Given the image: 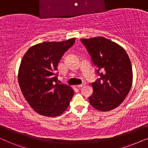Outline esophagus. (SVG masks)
<instances>
[{
	"label": "esophagus",
	"mask_w": 148,
	"mask_h": 148,
	"mask_svg": "<svg viewBox=\"0 0 148 148\" xmlns=\"http://www.w3.org/2000/svg\"><path fill=\"white\" fill-rule=\"evenodd\" d=\"M86 86V83H83L82 84H80V85H78V86H77V88H82V87H84Z\"/></svg>",
	"instance_id": "esophagus-1"
}]
</instances>
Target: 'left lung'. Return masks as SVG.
Masks as SVG:
<instances>
[{
	"instance_id": "1",
	"label": "left lung",
	"mask_w": 148,
	"mask_h": 148,
	"mask_svg": "<svg viewBox=\"0 0 148 148\" xmlns=\"http://www.w3.org/2000/svg\"><path fill=\"white\" fill-rule=\"evenodd\" d=\"M81 41L90 54L100 78L92 84L91 106L106 112L117 108L126 98L133 84V71L128 54L122 46L104 37Z\"/></svg>"
}]
</instances>
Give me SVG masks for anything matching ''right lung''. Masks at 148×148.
I'll use <instances>...</instances> for the list:
<instances>
[{
	"label": "right lung",
	"instance_id": "1",
	"mask_svg": "<svg viewBox=\"0 0 148 148\" xmlns=\"http://www.w3.org/2000/svg\"><path fill=\"white\" fill-rule=\"evenodd\" d=\"M75 41V38L37 44L22 58L18 71L20 89L25 100L38 114L58 116L69 106L74 90L58 84L54 73L62 56Z\"/></svg>",
	"mask_w": 148,
	"mask_h": 148
}]
</instances>
